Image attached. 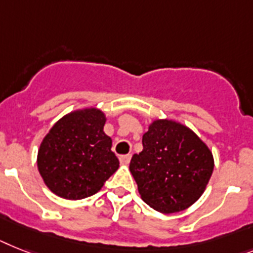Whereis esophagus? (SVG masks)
Here are the masks:
<instances>
[{
    "label": "esophagus",
    "instance_id": "esophagus-1",
    "mask_svg": "<svg viewBox=\"0 0 253 253\" xmlns=\"http://www.w3.org/2000/svg\"><path fill=\"white\" fill-rule=\"evenodd\" d=\"M119 159H120V163H122V164H129V162H130L131 159V155L130 154H128V155H122Z\"/></svg>",
    "mask_w": 253,
    "mask_h": 253
}]
</instances>
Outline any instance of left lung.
I'll return each instance as SVG.
<instances>
[{
	"label": "left lung",
	"instance_id": "8db88e82",
	"mask_svg": "<svg viewBox=\"0 0 253 253\" xmlns=\"http://www.w3.org/2000/svg\"><path fill=\"white\" fill-rule=\"evenodd\" d=\"M142 145L129 166L142 200L162 213L195 203L213 172V156L206 143L185 125L156 120Z\"/></svg>",
	"mask_w": 253,
	"mask_h": 253
}]
</instances>
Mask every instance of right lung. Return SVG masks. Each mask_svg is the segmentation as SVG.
<instances>
[{
    "instance_id": "obj_1",
    "label": "right lung",
    "mask_w": 253,
    "mask_h": 253,
    "mask_svg": "<svg viewBox=\"0 0 253 253\" xmlns=\"http://www.w3.org/2000/svg\"><path fill=\"white\" fill-rule=\"evenodd\" d=\"M106 116L97 108L66 115L43 138L37 166L55 195L79 200L91 197L116 172L119 159L103 131Z\"/></svg>"
}]
</instances>
